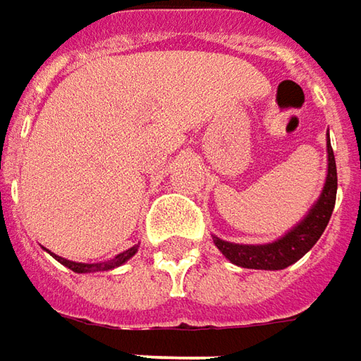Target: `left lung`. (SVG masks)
I'll use <instances>...</instances> for the list:
<instances>
[{
    "label": "left lung",
    "instance_id": "8db88e82",
    "mask_svg": "<svg viewBox=\"0 0 361 361\" xmlns=\"http://www.w3.org/2000/svg\"><path fill=\"white\" fill-rule=\"evenodd\" d=\"M337 194V167L334 149L327 135V176L319 197L309 208L303 220L287 230L281 238L267 244H238L222 240L214 236L216 248L226 257L232 264L243 269H257V271H281L293 262L305 257L313 248V244L322 238L323 230L327 226L331 212L336 206Z\"/></svg>",
    "mask_w": 361,
    "mask_h": 361
}]
</instances>
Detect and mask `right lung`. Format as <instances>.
Segmentation results:
<instances>
[{"instance_id": "add662e5", "label": "right lung", "mask_w": 361, "mask_h": 361, "mask_svg": "<svg viewBox=\"0 0 361 361\" xmlns=\"http://www.w3.org/2000/svg\"><path fill=\"white\" fill-rule=\"evenodd\" d=\"M139 250V244H135V246H131L129 250H125V252H118L117 257H113L111 260H104V262H76V260H68V259H62V257H58V255H54V252H50L52 257H54L60 264H64L66 269H71V271H74V273H101V271H113V269H117V267H121V264H125L127 260L133 257L135 252Z\"/></svg>"}]
</instances>
